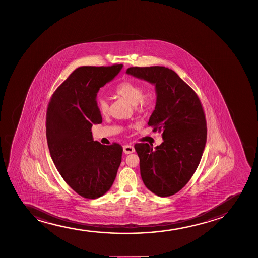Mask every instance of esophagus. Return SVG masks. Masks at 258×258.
<instances>
[{"mask_svg": "<svg viewBox=\"0 0 258 258\" xmlns=\"http://www.w3.org/2000/svg\"><path fill=\"white\" fill-rule=\"evenodd\" d=\"M123 151H124V153H125V154H130V153L134 152V147L133 145H124L123 146Z\"/></svg>", "mask_w": 258, "mask_h": 258, "instance_id": "34e87169", "label": "esophagus"}]
</instances>
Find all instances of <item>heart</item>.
<instances>
[{
    "instance_id": "1",
    "label": "heart",
    "mask_w": 258,
    "mask_h": 258,
    "mask_svg": "<svg viewBox=\"0 0 258 258\" xmlns=\"http://www.w3.org/2000/svg\"><path fill=\"white\" fill-rule=\"evenodd\" d=\"M116 95L129 101L134 105L138 111H145L151 108L155 101L156 94L152 89L143 90V87L139 83L131 81H124L119 83L115 89ZM97 107L102 114H107L109 112V102L106 97L98 98Z\"/></svg>"
}]
</instances>
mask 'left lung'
<instances>
[{"label": "left lung", "instance_id": "8db88e82", "mask_svg": "<svg viewBox=\"0 0 258 258\" xmlns=\"http://www.w3.org/2000/svg\"><path fill=\"white\" fill-rule=\"evenodd\" d=\"M126 73L154 84L157 102L148 125L163 133L153 149L134 145L146 187L160 197L179 192L189 181L207 142V121L198 95L175 71L163 66L130 67Z\"/></svg>", "mask_w": 258, "mask_h": 258}]
</instances>
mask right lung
<instances>
[{
    "instance_id": "right-lung-1",
    "label": "right lung",
    "mask_w": 258,
    "mask_h": 258,
    "mask_svg": "<svg viewBox=\"0 0 258 258\" xmlns=\"http://www.w3.org/2000/svg\"><path fill=\"white\" fill-rule=\"evenodd\" d=\"M122 66L77 68L55 90L48 104L45 126L50 157L66 183L84 198L106 194L121 163V145L94 141L91 128L102 122L98 91L113 80Z\"/></svg>"
}]
</instances>
